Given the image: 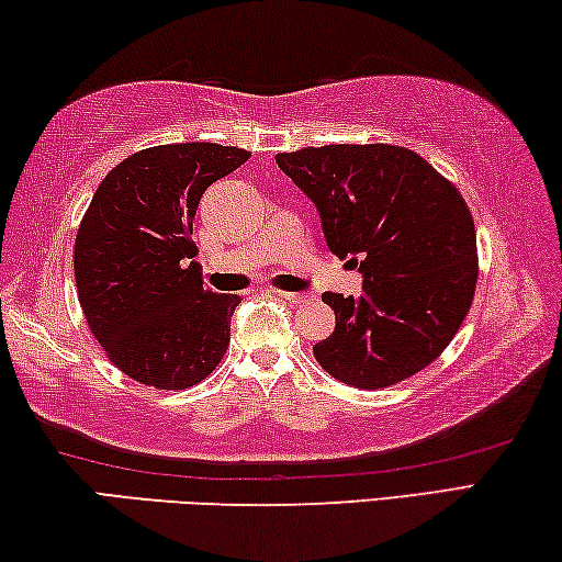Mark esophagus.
<instances>
[{"label":"esophagus","instance_id":"1","mask_svg":"<svg viewBox=\"0 0 562 562\" xmlns=\"http://www.w3.org/2000/svg\"><path fill=\"white\" fill-rule=\"evenodd\" d=\"M276 293V296H281L283 301H291V303H301L303 299H306V296H303V293H291V291H279V289H276L273 291Z\"/></svg>","mask_w":562,"mask_h":562}]
</instances>
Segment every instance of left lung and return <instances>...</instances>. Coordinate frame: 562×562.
I'll return each instance as SVG.
<instances>
[{
	"label": "left lung",
	"instance_id": "left-lung-1",
	"mask_svg": "<svg viewBox=\"0 0 562 562\" xmlns=\"http://www.w3.org/2000/svg\"><path fill=\"white\" fill-rule=\"evenodd\" d=\"M314 201L330 251L364 261L363 296L326 291L336 328L314 346L326 373L353 389L411 379L446 351L473 303L475 224L453 183L393 144H328L276 154Z\"/></svg>",
	"mask_w": 562,
	"mask_h": 562
}]
</instances>
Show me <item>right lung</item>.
I'll return each mask as SVG.
<instances>
[{
  "label": "right lung",
  "instance_id": "right-lung-1",
  "mask_svg": "<svg viewBox=\"0 0 562 562\" xmlns=\"http://www.w3.org/2000/svg\"><path fill=\"white\" fill-rule=\"evenodd\" d=\"M248 156L209 142L151 146L99 183L74 241V279L89 330L128 379L183 391L224 358L241 299L204 286L191 221L201 194Z\"/></svg>",
  "mask_w": 562,
  "mask_h": 562
}]
</instances>
